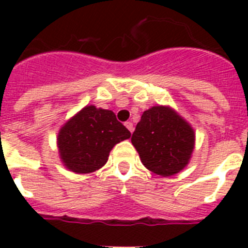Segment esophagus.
<instances>
[{
	"label": "esophagus",
	"mask_w": 248,
	"mask_h": 248,
	"mask_svg": "<svg viewBox=\"0 0 248 248\" xmlns=\"http://www.w3.org/2000/svg\"><path fill=\"white\" fill-rule=\"evenodd\" d=\"M125 126L128 128V130L130 131L131 134H133V131H134V126H133V123L131 122H126L125 123Z\"/></svg>",
	"instance_id": "obj_1"
}]
</instances>
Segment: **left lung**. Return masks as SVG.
Segmentation results:
<instances>
[{
    "mask_svg": "<svg viewBox=\"0 0 248 248\" xmlns=\"http://www.w3.org/2000/svg\"><path fill=\"white\" fill-rule=\"evenodd\" d=\"M131 143L146 169L161 176H171L189 163L195 134L172 109L159 105L144 111Z\"/></svg>",
    "mask_w": 248,
    "mask_h": 248,
    "instance_id": "left-lung-1",
    "label": "left lung"
}]
</instances>
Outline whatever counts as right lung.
<instances>
[{
	"instance_id": "add662e5",
	"label": "right lung",
	"mask_w": 248,
	"mask_h": 248,
	"mask_svg": "<svg viewBox=\"0 0 248 248\" xmlns=\"http://www.w3.org/2000/svg\"><path fill=\"white\" fill-rule=\"evenodd\" d=\"M130 135L113 111L88 105L59 131V155L69 170L88 174L102 168L113 146Z\"/></svg>"
}]
</instances>
